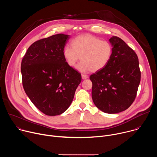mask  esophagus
Returning <instances> with one entry per match:
<instances>
[{
    "mask_svg": "<svg viewBox=\"0 0 157 157\" xmlns=\"http://www.w3.org/2000/svg\"><path fill=\"white\" fill-rule=\"evenodd\" d=\"M81 77H82V78L83 79H85L88 78V76L86 75H81Z\"/></svg>",
    "mask_w": 157,
    "mask_h": 157,
    "instance_id": "obj_1",
    "label": "esophagus"
}]
</instances>
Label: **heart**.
<instances>
[{"instance_id":"heart-1","label":"heart","mask_w":157,"mask_h":157,"mask_svg":"<svg viewBox=\"0 0 157 157\" xmlns=\"http://www.w3.org/2000/svg\"><path fill=\"white\" fill-rule=\"evenodd\" d=\"M71 46L64 47L63 57L71 67H75L81 57V62L77 68L81 72L89 70L97 72L102 70L109 63L113 53V47L109 41L88 34L73 38Z\"/></svg>"}]
</instances>
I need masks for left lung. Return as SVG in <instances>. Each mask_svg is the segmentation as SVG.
<instances>
[{
	"label": "left lung",
	"mask_w": 157,
	"mask_h": 157,
	"mask_svg": "<svg viewBox=\"0 0 157 157\" xmlns=\"http://www.w3.org/2000/svg\"><path fill=\"white\" fill-rule=\"evenodd\" d=\"M111 58L104 68L93 74L92 98L105 113L116 114L128 109L136 99L141 73L137 54L121 38L109 39Z\"/></svg>",
	"instance_id": "left-lung-1"
}]
</instances>
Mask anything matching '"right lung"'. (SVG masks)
Segmentation results:
<instances>
[{"label": "right lung", "instance_id": "add662e5", "mask_svg": "<svg viewBox=\"0 0 157 157\" xmlns=\"http://www.w3.org/2000/svg\"><path fill=\"white\" fill-rule=\"evenodd\" d=\"M63 33L34 42L21 61L22 84L32 103L44 114H61L71 105L81 75L66 63Z\"/></svg>", "mask_w": 157, "mask_h": 157}]
</instances>
